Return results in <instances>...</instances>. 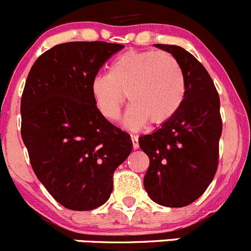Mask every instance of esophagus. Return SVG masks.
<instances>
[{
	"mask_svg": "<svg viewBox=\"0 0 251 251\" xmlns=\"http://www.w3.org/2000/svg\"><path fill=\"white\" fill-rule=\"evenodd\" d=\"M131 141H132V147L133 149L140 148V144H138V138L136 136H131Z\"/></svg>",
	"mask_w": 251,
	"mask_h": 251,
	"instance_id": "obj_1",
	"label": "esophagus"
}]
</instances>
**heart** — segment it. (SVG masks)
I'll use <instances>...</instances> for the list:
<instances>
[{
    "mask_svg": "<svg viewBox=\"0 0 251 251\" xmlns=\"http://www.w3.org/2000/svg\"><path fill=\"white\" fill-rule=\"evenodd\" d=\"M90 91L96 108L109 121L120 118L127 95L131 107L125 126L137 131L148 123L164 125L176 115L186 97V78L170 53L130 50L111 63L108 75L93 78Z\"/></svg>",
    "mask_w": 251,
    "mask_h": 251,
    "instance_id": "heart-1",
    "label": "heart"
}]
</instances>
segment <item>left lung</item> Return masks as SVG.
Instances as JSON below:
<instances>
[{
  "label": "left lung",
  "instance_id": "1",
  "mask_svg": "<svg viewBox=\"0 0 251 251\" xmlns=\"http://www.w3.org/2000/svg\"><path fill=\"white\" fill-rule=\"evenodd\" d=\"M155 47L179 63L186 97L170 121L138 140L149 156L143 184L153 201L181 207L197 201L216 174L222 133L220 97L209 73L188 50L175 45Z\"/></svg>",
  "mask_w": 251,
  "mask_h": 251
}]
</instances>
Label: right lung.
I'll use <instances>...</instances> for the list:
<instances>
[{
    "mask_svg": "<svg viewBox=\"0 0 251 251\" xmlns=\"http://www.w3.org/2000/svg\"><path fill=\"white\" fill-rule=\"evenodd\" d=\"M124 45L65 42L42 53L23 91L22 138L35 175L70 210L100 206L132 151L130 135L96 108L91 82Z\"/></svg>",
    "mask_w": 251,
    "mask_h": 251,
    "instance_id": "1",
    "label": "right lung"
}]
</instances>
